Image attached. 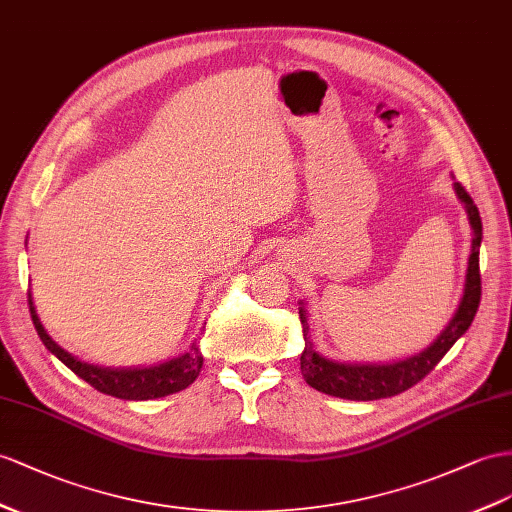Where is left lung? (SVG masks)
I'll return each mask as SVG.
<instances>
[{"instance_id": "left-lung-1", "label": "left lung", "mask_w": 512, "mask_h": 512, "mask_svg": "<svg viewBox=\"0 0 512 512\" xmlns=\"http://www.w3.org/2000/svg\"><path fill=\"white\" fill-rule=\"evenodd\" d=\"M454 192L461 203L465 205V212L469 218L471 231H474V238H471V255L467 261V274H465V290L463 298L458 303V309L448 322V326L437 335L435 342L428 348H424L417 355L393 361V363H337L322 357L320 352L313 348V342L309 337V322H307V309L300 303V324H303V335H305V350L300 355V372L307 385L318 389L322 393H329L335 398L344 400H381L398 396V393L411 389L417 385L426 374L435 370V365L443 359L445 352H448L458 337H463L465 331L474 322V316L480 305V242H482V220L478 207L474 205V199L467 194V190L461 183H454Z\"/></svg>"}]
</instances>
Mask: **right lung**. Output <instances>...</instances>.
<instances>
[{
    "mask_svg": "<svg viewBox=\"0 0 512 512\" xmlns=\"http://www.w3.org/2000/svg\"><path fill=\"white\" fill-rule=\"evenodd\" d=\"M28 305L32 313L34 329L41 337L45 348L56 355L71 372L93 385L97 391L108 393V396L121 398V400H153V398H164L170 393H177L192 385L203 368V355L196 342L188 348V352L170 359L160 365H151V368H99V365L84 363L71 352L60 348L54 339H51L45 331V326L38 318L32 294H28Z\"/></svg>",
    "mask_w": 512,
    "mask_h": 512,
    "instance_id": "right-lung-1",
    "label": "right lung"
}]
</instances>
